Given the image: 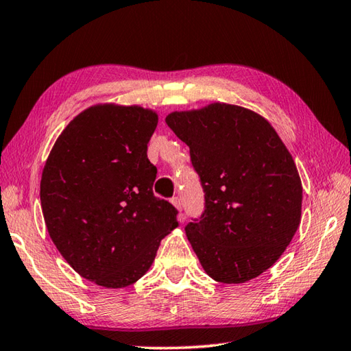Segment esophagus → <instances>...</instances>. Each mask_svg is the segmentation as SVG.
Wrapping results in <instances>:
<instances>
[{
  "instance_id": "esophagus-1",
  "label": "esophagus",
  "mask_w": 351,
  "mask_h": 351,
  "mask_svg": "<svg viewBox=\"0 0 351 351\" xmlns=\"http://www.w3.org/2000/svg\"><path fill=\"white\" fill-rule=\"evenodd\" d=\"M171 203L174 204V207H176L178 212H180V213H178V221H180V223H183V221L186 219V217H184V213L182 212V199L178 198V197H173V198H171Z\"/></svg>"
}]
</instances>
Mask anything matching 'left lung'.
I'll use <instances>...</instances> for the list:
<instances>
[{
	"label": "left lung",
	"mask_w": 351,
	"mask_h": 351,
	"mask_svg": "<svg viewBox=\"0 0 351 351\" xmlns=\"http://www.w3.org/2000/svg\"><path fill=\"white\" fill-rule=\"evenodd\" d=\"M167 124L189 147L204 210L184 227L203 269L245 283L273 267L294 238L303 188L288 148L265 118L213 103L173 112Z\"/></svg>",
	"instance_id": "8db88e82"
}]
</instances>
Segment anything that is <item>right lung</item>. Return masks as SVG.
<instances>
[{
    "label": "right lung",
    "instance_id": "right-lung-1",
    "mask_svg": "<svg viewBox=\"0 0 351 351\" xmlns=\"http://www.w3.org/2000/svg\"><path fill=\"white\" fill-rule=\"evenodd\" d=\"M156 127L149 109L92 106L57 138L42 171L49 238L78 274L104 288L139 280L178 226L176 207L153 194L147 145Z\"/></svg>",
    "mask_w": 351,
    "mask_h": 351
}]
</instances>
